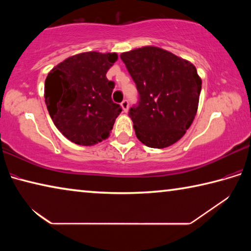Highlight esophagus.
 <instances>
[{"label":"esophagus","mask_w":251,"mask_h":251,"mask_svg":"<svg viewBox=\"0 0 251 251\" xmlns=\"http://www.w3.org/2000/svg\"><path fill=\"white\" fill-rule=\"evenodd\" d=\"M121 106H122V108H123V110H124L125 113H127L128 112V106H129V103H128V100H124L121 103Z\"/></svg>","instance_id":"obj_1"}]
</instances>
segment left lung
Listing matches in <instances>:
<instances>
[{
    "instance_id": "1",
    "label": "left lung",
    "mask_w": 251,
    "mask_h": 251,
    "mask_svg": "<svg viewBox=\"0 0 251 251\" xmlns=\"http://www.w3.org/2000/svg\"><path fill=\"white\" fill-rule=\"evenodd\" d=\"M136 84L138 104L128 115L137 138L165 148L185 135L196 116L201 78L192 63L156 46L121 54Z\"/></svg>"
}]
</instances>
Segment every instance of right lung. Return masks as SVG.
I'll return each mask as SVG.
<instances>
[{"mask_svg":"<svg viewBox=\"0 0 251 251\" xmlns=\"http://www.w3.org/2000/svg\"><path fill=\"white\" fill-rule=\"evenodd\" d=\"M117 57L116 53H80L59 63L46 77L50 116L71 142L91 146L109 136L122 112L112 100L115 84L106 77Z\"/></svg>","mask_w":251,"mask_h":251,"instance_id":"right-lung-1","label":"right lung"}]
</instances>
